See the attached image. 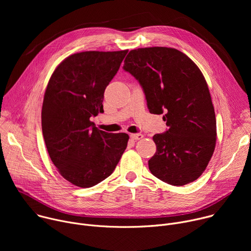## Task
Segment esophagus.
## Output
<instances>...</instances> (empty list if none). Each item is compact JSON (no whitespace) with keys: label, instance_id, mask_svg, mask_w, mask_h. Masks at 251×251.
<instances>
[{"label":"esophagus","instance_id":"1","mask_svg":"<svg viewBox=\"0 0 251 251\" xmlns=\"http://www.w3.org/2000/svg\"><path fill=\"white\" fill-rule=\"evenodd\" d=\"M130 137H131L133 140L137 141V140H141V139L143 138V134H141V133H137V134H131V135H130Z\"/></svg>","mask_w":251,"mask_h":251}]
</instances>
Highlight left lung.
Masks as SVG:
<instances>
[{
	"label": "left lung",
	"mask_w": 251,
	"mask_h": 251,
	"mask_svg": "<svg viewBox=\"0 0 251 251\" xmlns=\"http://www.w3.org/2000/svg\"><path fill=\"white\" fill-rule=\"evenodd\" d=\"M123 69L144 91L152 114H164L168 129L156 134L149 170L172 186L196 181L216 147L217 121L206 81L185 53L171 48L131 50Z\"/></svg>",
	"instance_id": "obj_1"
}]
</instances>
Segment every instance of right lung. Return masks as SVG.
<instances>
[{"label":"right lung","instance_id":"1","mask_svg":"<svg viewBox=\"0 0 251 251\" xmlns=\"http://www.w3.org/2000/svg\"><path fill=\"white\" fill-rule=\"evenodd\" d=\"M128 50L83 51L66 57L49 81L42 129L49 155L69 183L91 188L109 176L129 136L99 130L90 118L103 112L104 91Z\"/></svg>","mask_w":251,"mask_h":251}]
</instances>
